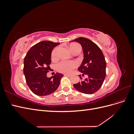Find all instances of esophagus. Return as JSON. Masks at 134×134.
Listing matches in <instances>:
<instances>
[{"instance_id": "esophagus-1", "label": "esophagus", "mask_w": 134, "mask_h": 134, "mask_svg": "<svg viewBox=\"0 0 134 134\" xmlns=\"http://www.w3.org/2000/svg\"><path fill=\"white\" fill-rule=\"evenodd\" d=\"M64 75H65V76H69V77H70V76H71V75L67 74H64Z\"/></svg>"}]
</instances>
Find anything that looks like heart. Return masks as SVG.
I'll use <instances>...</instances> for the list:
<instances>
[{
	"label": "heart",
	"mask_w": 134,
	"mask_h": 134,
	"mask_svg": "<svg viewBox=\"0 0 134 134\" xmlns=\"http://www.w3.org/2000/svg\"><path fill=\"white\" fill-rule=\"evenodd\" d=\"M69 49L72 53L78 49H81V46L79 43H74L71 44L69 46ZM58 47H56L52 51L51 57V59L56 60L58 58ZM77 66V63L72 61H61L56 65V69L62 73L69 74Z\"/></svg>",
	"instance_id": "heart-1"
}]
</instances>
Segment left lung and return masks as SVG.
Returning a JSON list of instances; mask_svg holds the SVG:
<instances>
[{
    "label": "left lung",
    "instance_id": "left-lung-1",
    "mask_svg": "<svg viewBox=\"0 0 134 134\" xmlns=\"http://www.w3.org/2000/svg\"><path fill=\"white\" fill-rule=\"evenodd\" d=\"M73 41L78 42L82 46L84 59L78 70L88 75L87 78L73 86L76 90L84 94H93L102 87L106 77V62L100 48L91 40L79 37ZM80 78L82 79L81 75Z\"/></svg>",
    "mask_w": 134,
    "mask_h": 134
}]
</instances>
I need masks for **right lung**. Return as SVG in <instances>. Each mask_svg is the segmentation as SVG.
<instances>
[{"label":"right lung","instance_id":"add662e5","mask_svg":"<svg viewBox=\"0 0 134 134\" xmlns=\"http://www.w3.org/2000/svg\"><path fill=\"white\" fill-rule=\"evenodd\" d=\"M60 43L42 41L31 47L24 59L23 72L27 84L36 95L44 96L54 92L59 87L63 74L56 72L47 78L51 51Z\"/></svg>","mask_w":134,"mask_h":134}]
</instances>
